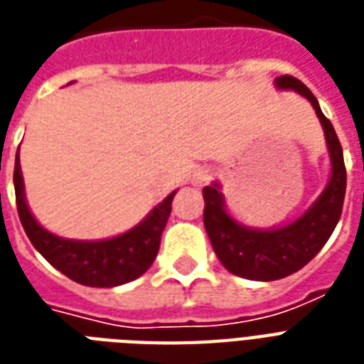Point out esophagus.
<instances>
[{"label":"esophagus","mask_w":364,"mask_h":364,"mask_svg":"<svg viewBox=\"0 0 364 364\" xmlns=\"http://www.w3.org/2000/svg\"><path fill=\"white\" fill-rule=\"evenodd\" d=\"M213 178V168L208 167H197L190 176V182L193 186H201V184H207L208 180Z\"/></svg>","instance_id":"obj_1"}]
</instances>
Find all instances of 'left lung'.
<instances>
[{"label": "left lung", "mask_w": 364, "mask_h": 364, "mask_svg": "<svg viewBox=\"0 0 364 364\" xmlns=\"http://www.w3.org/2000/svg\"><path fill=\"white\" fill-rule=\"evenodd\" d=\"M277 89H290L311 102L321 125L325 129L326 146L331 154L332 173L319 199L306 213L287 226L273 230H255L233 220L224 205L220 186H205L203 224L222 266L233 275L252 281H275L302 269L319 252L334 232L343 197H346V165L340 140L332 123L321 112L314 92L292 75L275 80Z\"/></svg>", "instance_id": "8db88e82"}]
</instances>
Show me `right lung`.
Here are the masks:
<instances>
[{
	"label": "right lung",
	"instance_id": "right-lung-1",
	"mask_svg": "<svg viewBox=\"0 0 364 364\" xmlns=\"http://www.w3.org/2000/svg\"><path fill=\"white\" fill-rule=\"evenodd\" d=\"M16 210L39 255L66 277L85 287H117L134 281L150 269L161 243V233L171 216V205L176 191L168 193L138 226L117 237L104 241H74L53 235L33 218L24 197L21 159H15Z\"/></svg>",
	"mask_w": 364,
	"mask_h": 364
}]
</instances>
